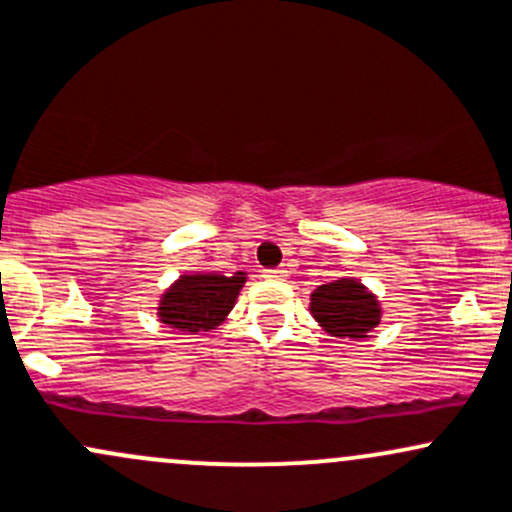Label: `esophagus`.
<instances>
[{"instance_id": "esophagus-1", "label": "esophagus", "mask_w": 512, "mask_h": 512, "mask_svg": "<svg viewBox=\"0 0 512 512\" xmlns=\"http://www.w3.org/2000/svg\"><path fill=\"white\" fill-rule=\"evenodd\" d=\"M265 277H267V279H284V277H287V267H277V270H267Z\"/></svg>"}]
</instances>
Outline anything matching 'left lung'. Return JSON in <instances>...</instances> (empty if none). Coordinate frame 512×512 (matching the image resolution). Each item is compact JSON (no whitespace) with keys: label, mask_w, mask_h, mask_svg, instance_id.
Returning <instances> with one entry per match:
<instances>
[{"label":"left lung","mask_w":512,"mask_h":512,"mask_svg":"<svg viewBox=\"0 0 512 512\" xmlns=\"http://www.w3.org/2000/svg\"><path fill=\"white\" fill-rule=\"evenodd\" d=\"M311 314L324 331L338 338H368L380 324V301L358 279L343 277L321 284L311 294Z\"/></svg>","instance_id":"8db88e82"}]
</instances>
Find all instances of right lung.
Instances as JSON below:
<instances>
[{"label":"right lung","instance_id":"add662e5","mask_svg":"<svg viewBox=\"0 0 512 512\" xmlns=\"http://www.w3.org/2000/svg\"><path fill=\"white\" fill-rule=\"evenodd\" d=\"M245 279V272L233 277L215 272L184 274L161 297L159 321L186 333L211 331L230 314Z\"/></svg>","mask_w":512,"mask_h":512}]
</instances>
